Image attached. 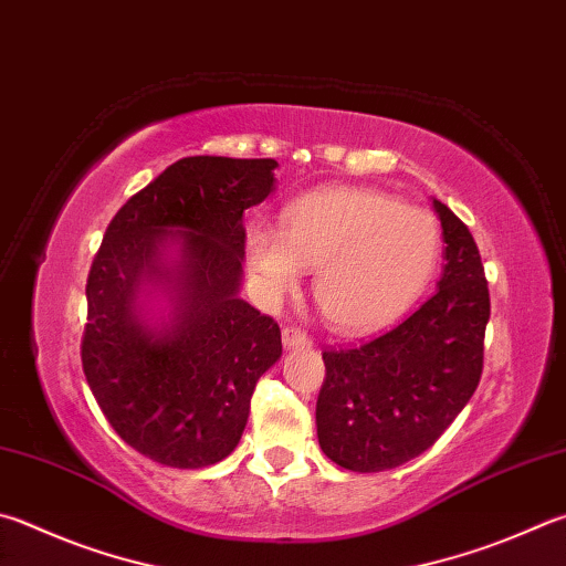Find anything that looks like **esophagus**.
<instances>
[{"label": "esophagus", "instance_id": "obj_1", "mask_svg": "<svg viewBox=\"0 0 566 566\" xmlns=\"http://www.w3.org/2000/svg\"><path fill=\"white\" fill-rule=\"evenodd\" d=\"M282 344L286 352H294V348H310L312 346V338L306 332L296 326H284L282 328Z\"/></svg>", "mask_w": 566, "mask_h": 566}]
</instances>
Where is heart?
Segmentation results:
<instances>
[{
    "instance_id": "b5f03b06",
    "label": "heart",
    "mask_w": 566,
    "mask_h": 566,
    "mask_svg": "<svg viewBox=\"0 0 566 566\" xmlns=\"http://www.w3.org/2000/svg\"><path fill=\"white\" fill-rule=\"evenodd\" d=\"M440 260V228L420 208L371 188H326L286 205L282 230L244 234V262L270 302L316 270L318 312L338 332L381 328L413 304Z\"/></svg>"
}]
</instances>
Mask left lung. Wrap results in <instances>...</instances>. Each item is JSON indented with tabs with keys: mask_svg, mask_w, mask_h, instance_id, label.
I'll use <instances>...</instances> for the list:
<instances>
[{
	"mask_svg": "<svg viewBox=\"0 0 566 566\" xmlns=\"http://www.w3.org/2000/svg\"><path fill=\"white\" fill-rule=\"evenodd\" d=\"M433 208L446 240L438 292L371 342L324 352L316 436L324 455L346 470L381 472L426 453L480 384L485 270L462 220L436 198Z\"/></svg>",
	"mask_w": 566,
	"mask_h": 566,
	"instance_id": "left-lung-1",
	"label": "left lung"
}]
</instances>
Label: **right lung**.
I'll use <instances>...</instances> for the list:
<instances>
[{
    "instance_id": "obj_1",
    "label": "right lung",
    "mask_w": 566,
    "mask_h": 566,
    "mask_svg": "<svg viewBox=\"0 0 566 566\" xmlns=\"http://www.w3.org/2000/svg\"><path fill=\"white\" fill-rule=\"evenodd\" d=\"M272 158L172 163L111 220L86 282L81 364L113 430L140 455L198 470L228 458L254 386L282 356L272 316L240 300L244 210ZM169 314L153 319L150 295Z\"/></svg>"
}]
</instances>
